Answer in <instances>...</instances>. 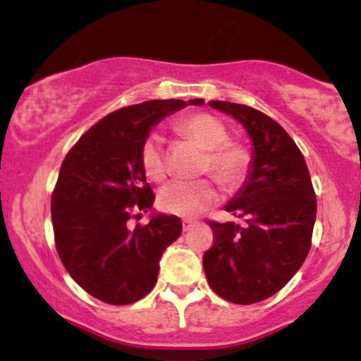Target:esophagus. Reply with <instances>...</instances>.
<instances>
[{"mask_svg":"<svg viewBox=\"0 0 361 361\" xmlns=\"http://www.w3.org/2000/svg\"><path fill=\"white\" fill-rule=\"evenodd\" d=\"M195 226V221H192V219H185L183 221V231L186 233V231H190L192 227Z\"/></svg>","mask_w":361,"mask_h":361,"instance_id":"obj_1","label":"esophagus"}]
</instances>
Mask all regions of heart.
<instances>
[{"label":"heart","instance_id":"1","mask_svg":"<svg viewBox=\"0 0 361 361\" xmlns=\"http://www.w3.org/2000/svg\"><path fill=\"white\" fill-rule=\"evenodd\" d=\"M178 134L195 140L207 151L204 171H209L224 188L233 190L244 181L251 157L246 147L229 142V132L219 118L209 114H192L176 120ZM140 164L149 180L163 181L166 178L163 137L156 132L149 134L140 146ZM219 200V192L210 180L173 181L161 190L157 205L164 212L193 217L212 207Z\"/></svg>","mask_w":361,"mask_h":361}]
</instances>
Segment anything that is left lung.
Returning <instances> with one entry per match:
<instances>
[{
  "instance_id": "obj_1",
  "label": "left lung",
  "mask_w": 361,
  "mask_h": 361,
  "mask_svg": "<svg viewBox=\"0 0 361 361\" xmlns=\"http://www.w3.org/2000/svg\"><path fill=\"white\" fill-rule=\"evenodd\" d=\"M204 105V100H190ZM246 128L252 142L247 178L227 212L243 221L209 222L214 246L204 255L207 281L222 299L255 304L275 295L310 250L317 202L307 164L285 128L247 105L212 100Z\"/></svg>"
}]
</instances>
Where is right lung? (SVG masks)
Returning <instances> with one entry per match:
<instances>
[{
  "label": "right lung",
  "instance_id": "add662e5",
  "mask_svg": "<svg viewBox=\"0 0 361 361\" xmlns=\"http://www.w3.org/2000/svg\"><path fill=\"white\" fill-rule=\"evenodd\" d=\"M183 106L181 100H149L111 111L62 161L51 204L57 252L73 280L106 304L146 297L164 250L181 234L176 215L154 214L134 229L128 221L154 202L140 146L156 123Z\"/></svg>",
  "mask_w": 361,
  "mask_h": 361
}]
</instances>
